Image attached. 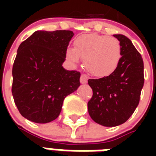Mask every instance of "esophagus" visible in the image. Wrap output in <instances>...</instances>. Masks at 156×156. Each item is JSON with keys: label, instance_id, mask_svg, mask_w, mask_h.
I'll return each instance as SVG.
<instances>
[{"label": "esophagus", "instance_id": "esophagus-1", "mask_svg": "<svg viewBox=\"0 0 156 156\" xmlns=\"http://www.w3.org/2000/svg\"><path fill=\"white\" fill-rule=\"evenodd\" d=\"M87 82H88V77H87V75L82 74L81 77H80V83H83V84H84V83H87Z\"/></svg>", "mask_w": 156, "mask_h": 156}]
</instances>
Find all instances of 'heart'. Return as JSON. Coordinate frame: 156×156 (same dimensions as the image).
Returning <instances> with one entry per match:
<instances>
[{"label": "heart", "mask_w": 156, "mask_h": 156, "mask_svg": "<svg viewBox=\"0 0 156 156\" xmlns=\"http://www.w3.org/2000/svg\"><path fill=\"white\" fill-rule=\"evenodd\" d=\"M74 48L66 50V58L77 64L80 58L84 59L86 70L96 78H105L114 73L120 63L122 48L114 37L96 33L83 34L73 41Z\"/></svg>", "instance_id": "b5f03b06"}]
</instances>
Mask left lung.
<instances>
[{
  "mask_svg": "<svg viewBox=\"0 0 156 156\" xmlns=\"http://www.w3.org/2000/svg\"><path fill=\"white\" fill-rule=\"evenodd\" d=\"M122 48L120 63L105 78L89 79L93 96L88 103L92 119L106 127H114L129 119L137 108L144 86V62L140 53L127 37L115 34Z\"/></svg>",
  "mask_w": 156,
  "mask_h": 156,
  "instance_id": "8db88e82",
  "label": "left lung"
}]
</instances>
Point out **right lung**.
Here are the masks:
<instances>
[{
  "instance_id": "right-lung-1",
  "label": "right lung",
  "mask_w": 156,
  "mask_h": 156,
  "mask_svg": "<svg viewBox=\"0 0 156 156\" xmlns=\"http://www.w3.org/2000/svg\"><path fill=\"white\" fill-rule=\"evenodd\" d=\"M72 31H37L22 41L12 68V95L27 119L46 124L60 115L64 98L80 86V73L62 67Z\"/></svg>"
}]
</instances>
